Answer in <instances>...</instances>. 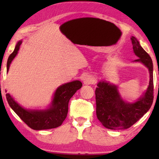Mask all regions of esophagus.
I'll list each match as a JSON object with an SVG mask.
<instances>
[{
    "label": "esophagus",
    "instance_id": "34e87169",
    "mask_svg": "<svg viewBox=\"0 0 159 159\" xmlns=\"http://www.w3.org/2000/svg\"><path fill=\"white\" fill-rule=\"evenodd\" d=\"M96 83V80L95 77L93 76H87L84 78L83 79V83L85 85H90V84H95Z\"/></svg>",
    "mask_w": 159,
    "mask_h": 159
}]
</instances>
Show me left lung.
<instances>
[{
    "mask_svg": "<svg viewBox=\"0 0 159 159\" xmlns=\"http://www.w3.org/2000/svg\"><path fill=\"white\" fill-rule=\"evenodd\" d=\"M133 51L150 74L149 85L142 98L134 103H125L120 98L117 87L99 82L95 90L96 114L104 127L111 130H124L131 127L149 111L154 100V80L152 58L141 47L135 37L130 38Z\"/></svg>",
    "mask_w": 159,
    "mask_h": 159,
    "instance_id": "8db88e82",
    "label": "left lung"
}]
</instances>
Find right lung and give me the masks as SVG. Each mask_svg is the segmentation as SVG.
I'll use <instances>...</instances> for the list:
<instances>
[{
	"label": "right lung",
	"mask_w": 159,
	"mask_h": 159,
	"mask_svg": "<svg viewBox=\"0 0 159 159\" xmlns=\"http://www.w3.org/2000/svg\"><path fill=\"white\" fill-rule=\"evenodd\" d=\"M21 41L18 42L14 51L10 54L7 62V71L10 64L17 55ZM82 87V83L74 80L59 87L54 95L52 106L44 111H29L22 108L16 102L10 94H6V99L9 105L19 117L34 130H47L55 128L61 125L68 114V105L70 99L75 93Z\"/></svg>",
	"instance_id": "add662e5"
}]
</instances>
